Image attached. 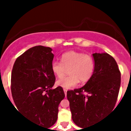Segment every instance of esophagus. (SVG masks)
Listing matches in <instances>:
<instances>
[{"mask_svg": "<svg viewBox=\"0 0 131 131\" xmlns=\"http://www.w3.org/2000/svg\"><path fill=\"white\" fill-rule=\"evenodd\" d=\"M63 91H64L65 96H66V95H67V91H68V90H67L66 89H63Z\"/></svg>", "mask_w": 131, "mask_h": 131, "instance_id": "esophagus-1", "label": "esophagus"}]
</instances>
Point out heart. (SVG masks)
<instances>
[{
    "instance_id": "obj_1",
    "label": "heart",
    "mask_w": 131,
    "mask_h": 131,
    "mask_svg": "<svg viewBox=\"0 0 131 131\" xmlns=\"http://www.w3.org/2000/svg\"><path fill=\"white\" fill-rule=\"evenodd\" d=\"M69 68L70 75L59 79L56 81L58 86L71 89L77 86L80 81L82 83L87 82L94 72L95 62L92 56L75 51L62 54L61 62L54 60L52 62V71L58 77H62Z\"/></svg>"
}]
</instances>
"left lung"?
<instances>
[{"label":"left lung","mask_w":131,"mask_h":131,"mask_svg":"<svg viewBox=\"0 0 131 131\" xmlns=\"http://www.w3.org/2000/svg\"><path fill=\"white\" fill-rule=\"evenodd\" d=\"M92 56L95 69L92 77L83 87L67 92L73 121L81 128L92 125L113 110L121 85L115 59L107 53Z\"/></svg>","instance_id":"obj_1"}]
</instances>
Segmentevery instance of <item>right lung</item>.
I'll return each mask as SVG.
<instances>
[{
    "instance_id": "add662e5",
    "label": "right lung",
    "mask_w": 131,
    "mask_h": 131,
    "mask_svg": "<svg viewBox=\"0 0 131 131\" xmlns=\"http://www.w3.org/2000/svg\"><path fill=\"white\" fill-rule=\"evenodd\" d=\"M52 50L43 46L28 49L16 59L11 75L12 94L18 111L46 128L56 122L58 106L65 97L62 87L52 89L56 80Z\"/></svg>"
}]
</instances>
